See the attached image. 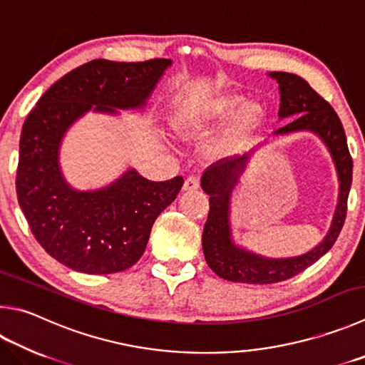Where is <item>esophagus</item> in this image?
I'll return each instance as SVG.
<instances>
[{
	"label": "esophagus",
	"mask_w": 365,
	"mask_h": 365,
	"mask_svg": "<svg viewBox=\"0 0 365 365\" xmlns=\"http://www.w3.org/2000/svg\"><path fill=\"white\" fill-rule=\"evenodd\" d=\"M200 188V178L197 177H188L183 183V191H193Z\"/></svg>",
	"instance_id": "1"
}]
</instances>
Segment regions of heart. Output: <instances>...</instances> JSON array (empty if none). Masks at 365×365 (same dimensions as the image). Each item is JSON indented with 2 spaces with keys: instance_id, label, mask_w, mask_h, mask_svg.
Listing matches in <instances>:
<instances>
[{
  "instance_id": "1",
  "label": "heart",
  "mask_w": 365,
  "mask_h": 365,
  "mask_svg": "<svg viewBox=\"0 0 365 365\" xmlns=\"http://www.w3.org/2000/svg\"><path fill=\"white\" fill-rule=\"evenodd\" d=\"M242 98L235 94L217 97L200 108L188 110L174 118V130L182 138H200L209 135L218 125L228 121L223 143H235L247 137L264 118V108L258 101H249L241 105Z\"/></svg>"
}]
</instances>
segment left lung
Returning <instances> with one entry per match:
<instances>
[{"instance_id":"1","label":"left lung","mask_w":365,"mask_h":365,"mask_svg":"<svg viewBox=\"0 0 365 365\" xmlns=\"http://www.w3.org/2000/svg\"><path fill=\"white\" fill-rule=\"evenodd\" d=\"M269 78L279 84V119L290 121L271 138L257 145L241 158L217 163L204 172L201 188L209 196L210 210L202 231V252L209 268L227 281L244 284H273L289 279L330 250L346 218V202L353 180V160L348 151L340 118L334 108L314 92L303 78L286 71H271ZM300 131L316 135L328 148L339 178V202L324 240L308 252L294 257H267L234 241L230 223V196L251 160V156L269 140Z\"/></svg>"}]
</instances>
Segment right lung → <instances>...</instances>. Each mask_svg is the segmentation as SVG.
<instances>
[{
  "label": "right lung",
  "mask_w": 365,
  "mask_h": 365,
  "mask_svg": "<svg viewBox=\"0 0 365 365\" xmlns=\"http://www.w3.org/2000/svg\"><path fill=\"white\" fill-rule=\"evenodd\" d=\"M170 65L169 58L91 61L52 84L26 116L19 143V205L36 241L65 267L86 274L130 268L158 215L182 190L180 175L151 182L134 168L105 187L78 190L61 165L63 138L79 119L143 111Z\"/></svg>",
  "instance_id": "add662e5"
}]
</instances>
